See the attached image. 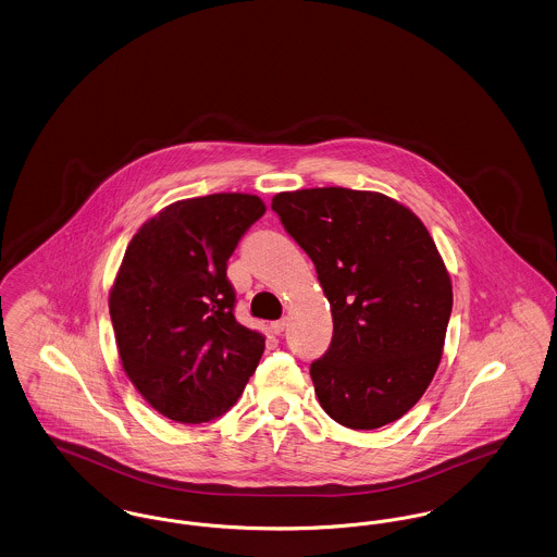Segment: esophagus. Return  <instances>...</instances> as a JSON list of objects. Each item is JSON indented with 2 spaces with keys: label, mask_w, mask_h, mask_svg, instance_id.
Masks as SVG:
<instances>
[{
  "label": "esophagus",
  "mask_w": 557,
  "mask_h": 557,
  "mask_svg": "<svg viewBox=\"0 0 557 557\" xmlns=\"http://www.w3.org/2000/svg\"><path fill=\"white\" fill-rule=\"evenodd\" d=\"M269 330H271V334H275V336H280L284 330H286V319H280V321H273L271 325H269Z\"/></svg>",
  "instance_id": "obj_1"
}]
</instances>
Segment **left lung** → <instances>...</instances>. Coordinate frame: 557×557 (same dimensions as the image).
I'll return each mask as SVG.
<instances>
[{"label": "left lung", "instance_id": "obj_1", "mask_svg": "<svg viewBox=\"0 0 557 557\" xmlns=\"http://www.w3.org/2000/svg\"><path fill=\"white\" fill-rule=\"evenodd\" d=\"M271 209L311 257L334 336L311 363L321 407L373 430L403 418L438 370L453 307L443 257L416 212L380 191L311 187Z\"/></svg>", "mask_w": 557, "mask_h": 557}]
</instances>
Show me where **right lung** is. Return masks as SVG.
<instances>
[{
	"mask_svg": "<svg viewBox=\"0 0 557 557\" xmlns=\"http://www.w3.org/2000/svg\"><path fill=\"white\" fill-rule=\"evenodd\" d=\"M252 194L177 200L133 236L108 296L123 370L160 416L200 424L244 393L265 336L234 318L227 261L265 214Z\"/></svg>",
	"mask_w": 557,
	"mask_h": 557,
	"instance_id": "1",
	"label": "right lung"
}]
</instances>
